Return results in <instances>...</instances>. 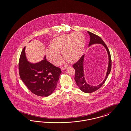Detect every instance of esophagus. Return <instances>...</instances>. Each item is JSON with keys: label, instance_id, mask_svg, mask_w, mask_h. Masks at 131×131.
Returning <instances> with one entry per match:
<instances>
[{"label": "esophagus", "instance_id": "esophagus-1", "mask_svg": "<svg viewBox=\"0 0 131 131\" xmlns=\"http://www.w3.org/2000/svg\"><path fill=\"white\" fill-rule=\"evenodd\" d=\"M68 67V65H66L65 66H64V67H62L61 68V70H64L66 69Z\"/></svg>", "mask_w": 131, "mask_h": 131}]
</instances>
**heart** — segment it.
I'll use <instances>...</instances> for the list:
<instances>
[{
	"label": "heart",
	"instance_id": "1",
	"mask_svg": "<svg viewBox=\"0 0 131 131\" xmlns=\"http://www.w3.org/2000/svg\"><path fill=\"white\" fill-rule=\"evenodd\" d=\"M85 46V39L79 32L66 34L57 37L52 40L50 48L46 49L48 60L55 66L62 63L63 58L60 53H62L64 58L74 62L83 55Z\"/></svg>",
	"mask_w": 131,
	"mask_h": 131
}]
</instances>
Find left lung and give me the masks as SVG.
Instances as JSON below:
<instances>
[{"mask_svg": "<svg viewBox=\"0 0 131 131\" xmlns=\"http://www.w3.org/2000/svg\"><path fill=\"white\" fill-rule=\"evenodd\" d=\"M87 32L90 37V40L89 43V47L94 44H102L106 48L108 56V64L105 78L101 83L96 86H93L90 85L89 84L87 83V82L86 81V80L85 79L83 71V60L84 55L82 56L81 58L80 59V60L77 62H76L73 65V67L75 69V76L74 77V79L78 86L79 87L80 90H81L83 92L86 93H91L98 90L103 85V84L105 82L107 78V76L108 75L111 71V59L110 51L107 48V46L103 41V40L99 36H97L91 32L89 31H87Z\"/></svg>", "mask_w": 131, "mask_h": 131, "instance_id": "8db88e82", "label": "left lung"}]
</instances>
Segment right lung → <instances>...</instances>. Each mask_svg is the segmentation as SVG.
I'll list each match as a JSON object with an SVG mask.
<instances>
[{"label": "right lung", "instance_id": "right-lung-1", "mask_svg": "<svg viewBox=\"0 0 131 131\" xmlns=\"http://www.w3.org/2000/svg\"><path fill=\"white\" fill-rule=\"evenodd\" d=\"M25 47L20 56L19 70L20 78L32 93L40 96L50 95L55 89L61 69L46 60L36 63L29 62L25 55Z\"/></svg>", "mask_w": 131, "mask_h": 131}]
</instances>
